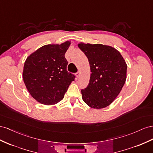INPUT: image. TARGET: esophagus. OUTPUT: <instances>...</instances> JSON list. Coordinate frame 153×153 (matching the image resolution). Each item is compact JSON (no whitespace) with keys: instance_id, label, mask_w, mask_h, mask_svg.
<instances>
[{"instance_id":"obj_1","label":"esophagus","mask_w":153,"mask_h":153,"mask_svg":"<svg viewBox=\"0 0 153 153\" xmlns=\"http://www.w3.org/2000/svg\"><path fill=\"white\" fill-rule=\"evenodd\" d=\"M76 75L77 77H79V75H80V72L78 71V72L76 74Z\"/></svg>"}]
</instances>
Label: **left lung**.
<instances>
[{
  "label": "left lung",
  "mask_w": 153,
  "mask_h": 153,
  "mask_svg": "<svg viewBox=\"0 0 153 153\" xmlns=\"http://www.w3.org/2000/svg\"><path fill=\"white\" fill-rule=\"evenodd\" d=\"M90 63L88 86L81 90L82 99L90 107L106 108L119 94L126 80L127 65L120 52L111 46L80 43Z\"/></svg>",
  "instance_id": "left-lung-1"
}]
</instances>
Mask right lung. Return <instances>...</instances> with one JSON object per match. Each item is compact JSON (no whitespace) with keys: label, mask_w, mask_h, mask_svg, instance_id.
I'll return each mask as SVG.
<instances>
[{"label":"right lung","mask_w":153,"mask_h":153,"mask_svg":"<svg viewBox=\"0 0 153 153\" xmlns=\"http://www.w3.org/2000/svg\"><path fill=\"white\" fill-rule=\"evenodd\" d=\"M71 45L67 41L62 44L42 46L26 59L23 79L29 94L38 102L52 105L63 99L75 76L68 72L65 52Z\"/></svg>","instance_id":"add662e5"}]
</instances>
